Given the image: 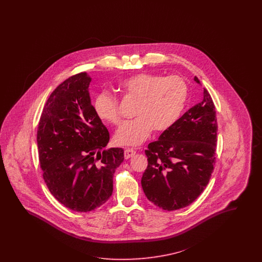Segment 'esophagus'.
I'll return each mask as SVG.
<instances>
[{
    "mask_svg": "<svg viewBox=\"0 0 262 262\" xmlns=\"http://www.w3.org/2000/svg\"><path fill=\"white\" fill-rule=\"evenodd\" d=\"M135 154H136V151L135 150H133V149H126L125 152H124V156H125V159H128L133 158Z\"/></svg>",
    "mask_w": 262,
    "mask_h": 262,
    "instance_id": "obj_1",
    "label": "esophagus"
}]
</instances>
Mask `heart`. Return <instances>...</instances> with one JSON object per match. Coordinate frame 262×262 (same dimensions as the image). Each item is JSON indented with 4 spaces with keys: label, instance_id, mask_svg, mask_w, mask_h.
Listing matches in <instances>:
<instances>
[{
    "label": "heart",
    "instance_id": "1",
    "mask_svg": "<svg viewBox=\"0 0 262 262\" xmlns=\"http://www.w3.org/2000/svg\"><path fill=\"white\" fill-rule=\"evenodd\" d=\"M122 89L138 100L136 119L123 123L114 135L120 146L136 147L151 134L152 128L162 132L173 126L180 118L187 100L188 89L178 76L161 77L151 74H137L122 81ZM97 115L108 123L118 124L120 113L116 98L102 92L94 103Z\"/></svg>",
    "mask_w": 262,
    "mask_h": 262
}]
</instances>
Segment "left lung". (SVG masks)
I'll use <instances>...</instances> for the list:
<instances>
[{
  "label": "left lung",
  "instance_id": "8db88e82",
  "mask_svg": "<svg viewBox=\"0 0 262 262\" xmlns=\"http://www.w3.org/2000/svg\"><path fill=\"white\" fill-rule=\"evenodd\" d=\"M200 83L197 77L194 78ZM217 119L214 103L204 88V99L148 145L143 191L164 210L189 206L205 190L215 164Z\"/></svg>",
  "mask_w": 262,
  "mask_h": 262
}]
</instances>
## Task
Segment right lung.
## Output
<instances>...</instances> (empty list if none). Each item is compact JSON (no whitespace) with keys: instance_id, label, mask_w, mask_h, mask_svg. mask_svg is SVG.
Returning <instances> with one entry per match:
<instances>
[{"instance_id":"add662e5","label":"right lung","mask_w":262,"mask_h":262,"mask_svg":"<svg viewBox=\"0 0 262 262\" xmlns=\"http://www.w3.org/2000/svg\"><path fill=\"white\" fill-rule=\"evenodd\" d=\"M90 81L79 73L60 83L45 103L37 130L48 188L78 212L92 211L111 198L113 174L124 160L122 148L104 149L110 134L91 104Z\"/></svg>"}]
</instances>
